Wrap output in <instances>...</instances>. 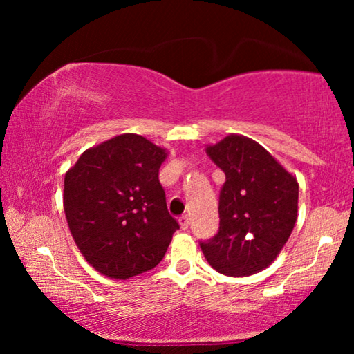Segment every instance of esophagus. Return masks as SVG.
Masks as SVG:
<instances>
[{
  "mask_svg": "<svg viewBox=\"0 0 354 354\" xmlns=\"http://www.w3.org/2000/svg\"><path fill=\"white\" fill-rule=\"evenodd\" d=\"M178 224H180V229H182V230H187L188 225H190V217H188V216H182L180 219H178Z\"/></svg>",
  "mask_w": 354,
  "mask_h": 354,
  "instance_id": "esophagus-1",
  "label": "esophagus"
}]
</instances>
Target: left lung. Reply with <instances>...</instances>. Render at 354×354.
I'll use <instances>...</instances> for the list:
<instances>
[{"label":"left lung","instance_id":"left-lung-1","mask_svg":"<svg viewBox=\"0 0 354 354\" xmlns=\"http://www.w3.org/2000/svg\"><path fill=\"white\" fill-rule=\"evenodd\" d=\"M225 174L219 195V232L200 246L217 272L245 277L277 258L297 222L298 182L268 149L243 135L206 147Z\"/></svg>","mask_w":354,"mask_h":354}]
</instances>
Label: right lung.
Here are the masks:
<instances>
[{
    "label": "right lung",
    "mask_w": 354,
    "mask_h": 354,
    "mask_svg": "<svg viewBox=\"0 0 354 354\" xmlns=\"http://www.w3.org/2000/svg\"><path fill=\"white\" fill-rule=\"evenodd\" d=\"M166 149L122 133L82 153L66 172L64 212L88 264L125 280L161 263L178 222L169 214L159 167Z\"/></svg>",
    "instance_id": "right-lung-1"
}]
</instances>
